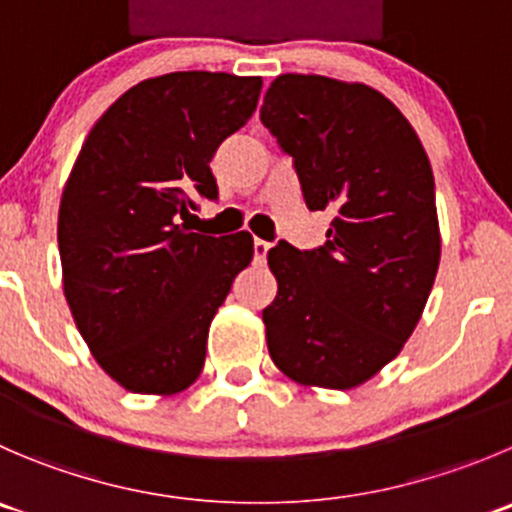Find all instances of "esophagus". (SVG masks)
<instances>
[{"label": "esophagus", "mask_w": 512, "mask_h": 512, "mask_svg": "<svg viewBox=\"0 0 512 512\" xmlns=\"http://www.w3.org/2000/svg\"><path fill=\"white\" fill-rule=\"evenodd\" d=\"M255 260H260V262H265V257H267V252H270V242H265V240H260V237H255Z\"/></svg>", "instance_id": "obj_1"}]
</instances>
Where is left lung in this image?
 I'll return each mask as SVG.
<instances>
[{
    "mask_svg": "<svg viewBox=\"0 0 512 512\" xmlns=\"http://www.w3.org/2000/svg\"><path fill=\"white\" fill-rule=\"evenodd\" d=\"M260 119L292 157L325 245L267 252L277 297L262 310L272 362L300 385L350 390L403 350L440 265L430 160L398 107L367 84L280 74Z\"/></svg>",
    "mask_w": 512,
    "mask_h": 512,
    "instance_id": "obj_1",
    "label": "left lung"
}]
</instances>
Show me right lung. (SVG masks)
<instances>
[{
  "instance_id": "right-lung-1",
  "label": "right lung",
  "mask_w": 512,
  "mask_h": 512,
  "mask_svg": "<svg viewBox=\"0 0 512 512\" xmlns=\"http://www.w3.org/2000/svg\"><path fill=\"white\" fill-rule=\"evenodd\" d=\"M260 77L172 72L122 94L92 127L59 202L64 297L112 380L175 395L205 365L207 332L252 262L250 232L210 237L177 217L217 200V147L252 117Z\"/></svg>"
}]
</instances>
